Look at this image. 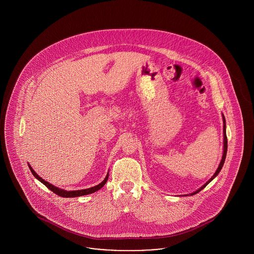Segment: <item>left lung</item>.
Listing matches in <instances>:
<instances>
[{
  "label": "left lung",
  "mask_w": 254,
  "mask_h": 254,
  "mask_svg": "<svg viewBox=\"0 0 254 254\" xmlns=\"http://www.w3.org/2000/svg\"><path fill=\"white\" fill-rule=\"evenodd\" d=\"M223 123H224V152H223V156H222V160H221V162H220V165H219V167H218L217 170L215 171V173L213 174V176H212L208 181L206 182L204 186H202V187H201L199 190H197L196 191L190 193V195L198 193V192L201 191L203 189H205V187H206V185L209 184L210 182L212 181V180L217 176L218 173L221 171V169H222L223 166H224V163H225V160H226V156H227V150H228V139H227V134H226V119H225L224 114H223Z\"/></svg>",
  "instance_id": "1"
}]
</instances>
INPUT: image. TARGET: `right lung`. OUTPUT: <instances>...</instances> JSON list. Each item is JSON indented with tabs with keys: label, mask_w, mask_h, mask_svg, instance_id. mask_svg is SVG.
Here are the masks:
<instances>
[{
	"label": "right lung",
	"mask_w": 254,
	"mask_h": 254,
	"mask_svg": "<svg viewBox=\"0 0 254 254\" xmlns=\"http://www.w3.org/2000/svg\"><path fill=\"white\" fill-rule=\"evenodd\" d=\"M28 167H29V169H30V171L32 172L33 176H34L36 179H38L41 183H43L51 191H53L54 193L57 194V195H59V196L64 197V198L79 197V196H84V195H87V194L93 193V192H95L97 190H99L100 189H102V188L105 186V184L108 181V179H109V173H108L107 176H106V178L104 179V181L102 182V183H100L99 185H97L95 187H92V188H89V189H86V190H71V191H67V190H61L59 188H57V187H55V186L49 184V182L45 181L44 179H42V178L37 174L36 172L34 171V169L30 167L29 164H28Z\"/></svg>",
	"instance_id": "obj_1"
}]
</instances>
